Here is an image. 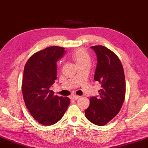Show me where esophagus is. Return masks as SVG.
<instances>
[{
  "label": "esophagus",
  "instance_id": "1",
  "mask_svg": "<svg viewBox=\"0 0 148 148\" xmlns=\"http://www.w3.org/2000/svg\"><path fill=\"white\" fill-rule=\"evenodd\" d=\"M79 97H80L79 96L75 95H75H73L72 96V98H73V99H74V100H77V99H78Z\"/></svg>",
  "mask_w": 148,
  "mask_h": 148
}]
</instances>
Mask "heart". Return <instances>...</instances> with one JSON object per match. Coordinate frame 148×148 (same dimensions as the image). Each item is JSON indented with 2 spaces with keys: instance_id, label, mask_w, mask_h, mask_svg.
Instances as JSON below:
<instances>
[{
  "instance_id": "obj_1",
  "label": "heart",
  "mask_w": 148,
  "mask_h": 148,
  "mask_svg": "<svg viewBox=\"0 0 148 148\" xmlns=\"http://www.w3.org/2000/svg\"><path fill=\"white\" fill-rule=\"evenodd\" d=\"M71 58L77 65L82 64H90V56L86 50L79 48L71 53Z\"/></svg>"
}]
</instances>
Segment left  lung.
<instances>
[{
    "instance_id": "left-lung-1",
    "label": "left lung",
    "mask_w": 148,
    "mask_h": 148,
    "mask_svg": "<svg viewBox=\"0 0 148 148\" xmlns=\"http://www.w3.org/2000/svg\"><path fill=\"white\" fill-rule=\"evenodd\" d=\"M97 56L94 81L101 84L99 97H91L90 105L84 110L87 119L103 126L114 118L124 102L126 84L124 70L119 58L103 46L91 47Z\"/></svg>"
}]
</instances>
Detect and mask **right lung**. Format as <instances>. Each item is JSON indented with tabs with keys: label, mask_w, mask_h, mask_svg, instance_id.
<instances>
[{
	"label": "right lung",
	"mask_w": 148,
	"mask_h": 148,
	"mask_svg": "<svg viewBox=\"0 0 148 148\" xmlns=\"http://www.w3.org/2000/svg\"><path fill=\"white\" fill-rule=\"evenodd\" d=\"M65 48L52 46L35 53L25 64L22 93L25 106L33 117L43 125L61 119L70 103L67 97L54 96L50 88L57 79L56 62Z\"/></svg>",
	"instance_id": "right-lung-1"
}]
</instances>
